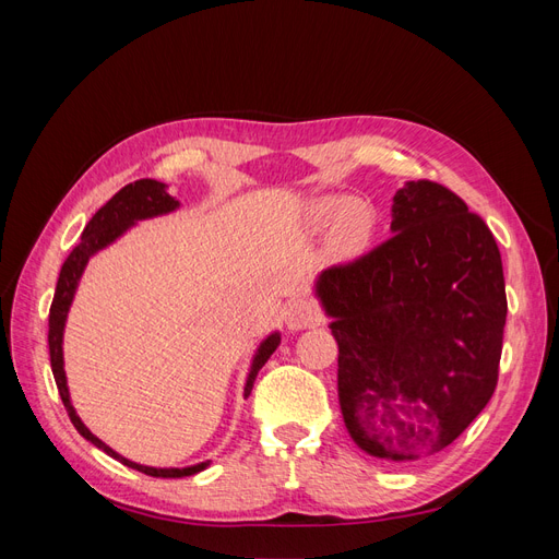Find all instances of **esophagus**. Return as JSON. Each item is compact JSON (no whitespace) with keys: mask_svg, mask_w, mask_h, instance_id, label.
<instances>
[{"mask_svg":"<svg viewBox=\"0 0 559 559\" xmlns=\"http://www.w3.org/2000/svg\"><path fill=\"white\" fill-rule=\"evenodd\" d=\"M317 319H319V310H317V306H314L312 300L294 298V300L286 302V308H284V324H286V329L300 331V329L314 324Z\"/></svg>","mask_w":559,"mask_h":559,"instance_id":"esophagus-1","label":"esophagus"}]
</instances>
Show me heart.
<instances>
[{
    "mask_svg": "<svg viewBox=\"0 0 559 559\" xmlns=\"http://www.w3.org/2000/svg\"><path fill=\"white\" fill-rule=\"evenodd\" d=\"M333 228H331V245L343 251V253H352L359 251L373 235V226H376V216L370 212L368 205L359 200L345 202L343 198L337 195H326L319 198L312 202L310 207V216L314 224H326L331 222L332 216Z\"/></svg>",
    "mask_w": 559,
    "mask_h": 559,
    "instance_id": "1",
    "label": "heart"
}]
</instances>
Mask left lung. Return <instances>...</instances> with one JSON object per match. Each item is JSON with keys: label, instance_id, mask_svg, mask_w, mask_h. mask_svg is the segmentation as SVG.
Here are the masks:
<instances>
[{"label": "left lung", "instance_id": "obj_1", "mask_svg": "<svg viewBox=\"0 0 559 559\" xmlns=\"http://www.w3.org/2000/svg\"><path fill=\"white\" fill-rule=\"evenodd\" d=\"M392 238L314 282L337 343L345 427L378 460L450 445L492 399L509 302L478 214L436 181H405Z\"/></svg>", "mask_w": 559, "mask_h": 559}]
</instances>
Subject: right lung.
<instances>
[{"label":"right lung","instance_id":"1","mask_svg":"<svg viewBox=\"0 0 559 559\" xmlns=\"http://www.w3.org/2000/svg\"><path fill=\"white\" fill-rule=\"evenodd\" d=\"M179 210V200L167 193V186L156 181V179H140L134 183L123 186L105 207H99L95 212V216L88 222V226L83 228L81 242L72 249L70 257L62 263L60 277H58V286H56V296L53 302H50V314H48V352H50V368H53V378L58 384L60 399L67 408V415H70L72 425L76 427V431L91 441L95 448H99L103 452H107L109 456H114L116 462L126 464L128 468H138L146 476L154 478H183V476H193V473H200L202 468L210 466L207 462H200L193 466H183V468H158V466H146V464H138L132 460H126L123 454H118L116 450H111L105 441L83 425L81 417L76 415L72 399H70V386H67V373H64V357H62V337H64V324H67V314H70V308L74 302L76 289L83 270H86L88 261L95 257L97 251L107 249L109 245H114L121 235H126L134 224L144 222V218H154V216H163ZM282 341L280 331H273L270 335H265L261 345L257 347V354L251 359V368L249 376L245 382V396L251 394L253 380H257L259 370L265 366V361L270 359V354L277 349Z\"/></svg>","mask_w":559,"mask_h":559}]
</instances>
